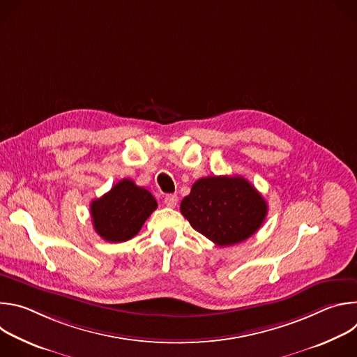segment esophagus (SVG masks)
<instances>
[{
  "instance_id": "obj_1",
  "label": "esophagus",
  "mask_w": 357,
  "mask_h": 357,
  "mask_svg": "<svg viewBox=\"0 0 357 357\" xmlns=\"http://www.w3.org/2000/svg\"><path fill=\"white\" fill-rule=\"evenodd\" d=\"M164 203L168 206V208H175L176 203H178V196L176 195H167L165 199H164Z\"/></svg>"
}]
</instances>
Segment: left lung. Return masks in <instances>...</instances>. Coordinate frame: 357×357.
I'll return each mask as SVG.
<instances>
[{"label": "left lung", "mask_w": 357, "mask_h": 357, "mask_svg": "<svg viewBox=\"0 0 357 357\" xmlns=\"http://www.w3.org/2000/svg\"><path fill=\"white\" fill-rule=\"evenodd\" d=\"M267 202L243 176H206L181 202L190 226L220 247L241 243L266 220Z\"/></svg>", "instance_id": "left-lung-1"}]
</instances>
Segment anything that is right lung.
Here are the masks:
<instances>
[{"label": "right lung", "instance_id": "right-lung-1", "mask_svg": "<svg viewBox=\"0 0 357 357\" xmlns=\"http://www.w3.org/2000/svg\"><path fill=\"white\" fill-rule=\"evenodd\" d=\"M157 206V200L149 190L124 178L107 193L91 202L93 227L106 241H127L141 230Z\"/></svg>", "mask_w": 357, "mask_h": 357}]
</instances>
